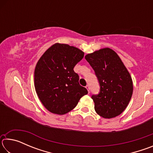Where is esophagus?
Segmentation results:
<instances>
[{
    "label": "esophagus",
    "mask_w": 153,
    "mask_h": 153,
    "mask_svg": "<svg viewBox=\"0 0 153 153\" xmlns=\"http://www.w3.org/2000/svg\"><path fill=\"white\" fill-rule=\"evenodd\" d=\"M86 88L87 89V90H88V93H90V87H89L88 85H87V86H86Z\"/></svg>",
    "instance_id": "esophagus-1"
}]
</instances>
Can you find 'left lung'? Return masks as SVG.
<instances>
[{"mask_svg":"<svg viewBox=\"0 0 153 153\" xmlns=\"http://www.w3.org/2000/svg\"><path fill=\"white\" fill-rule=\"evenodd\" d=\"M85 59L94 69L100 84V93L92 95L94 109L103 118L120 115L128 107L133 93V82L120 56L104 48L88 54Z\"/></svg>","mask_w":153,"mask_h":153,"instance_id":"left-lung-1","label":"left lung"}]
</instances>
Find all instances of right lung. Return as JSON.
Returning <instances> with one entry per match:
<instances>
[{"mask_svg":"<svg viewBox=\"0 0 153 153\" xmlns=\"http://www.w3.org/2000/svg\"><path fill=\"white\" fill-rule=\"evenodd\" d=\"M84 53L66 44L55 43L46 50L36 63L34 86L38 98L51 113L64 115L76 107L88 94L80 86L74 71Z\"/></svg>","mask_w":153,"mask_h":153,"instance_id":"1","label":"right lung"}]
</instances>
